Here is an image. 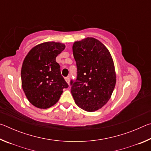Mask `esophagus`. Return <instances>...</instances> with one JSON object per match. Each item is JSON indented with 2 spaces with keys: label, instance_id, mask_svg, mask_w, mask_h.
Segmentation results:
<instances>
[{
  "label": "esophagus",
  "instance_id": "esophagus-1",
  "mask_svg": "<svg viewBox=\"0 0 151 151\" xmlns=\"http://www.w3.org/2000/svg\"><path fill=\"white\" fill-rule=\"evenodd\" d=\"M65 81H66V83H67L68 85H69V83H70V78H69V76H67V77H66L65 78Z\"/></svg>",
  "mask_w": 151,
  "mask_h": 151
}]
</instances>
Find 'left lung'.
I'll return each mask as SVG.
<instances>
[{"mask_svg": "<svg viewBox=\"0 0 151 151\" xmlns=\"http://www.w3.org/2000/svg\"><path fill=\"white\" fill-rule=\"evenodd\" d=\"M73 52L77 78L70 81L71 94L78 107L94 112L107 103L116 85L112 56L103 43L93 37L75 41Z\"/></svg>", "mask_w": 151, "mask_h": 151, "instance_id": "8db88e82", "label": "left lung"}]
</instances>
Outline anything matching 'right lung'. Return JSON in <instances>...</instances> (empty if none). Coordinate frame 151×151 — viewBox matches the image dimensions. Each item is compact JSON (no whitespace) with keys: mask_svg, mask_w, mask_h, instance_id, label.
Here are the masks:
<instances>
[{"mask_svg":"<svg viewBox=\"0 0 151 151\" xmlns=\"http://www.w3.org/2000/svg\"><path fill=\"white\" fill-rule=\"evenodd\" d=\"M65 48L60 42H45L30 50L21 68L22 87L29 101L39 109L57 103L68 84L61 75L56 57Z\"/></svg>","mask_w":151,"mask_h":151,"instance_id":"right-lung-1","label":"right lung"}]
</instances>
